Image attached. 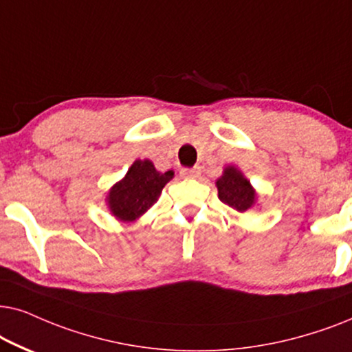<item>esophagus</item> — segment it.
<instances>
[{"instance_id":"obj_1","label":"esophagus","mask_w":352,"mask_h":352,"mask_svg":"<svg viewBox=\"0 0 352 352\" xmlns=\"http://www.w3.org/2000/svg\"><path fill=\"white\" fill-rule=\"evenodd\" d=\"M180 175L184 177V179H198L199 175V168H182L180 170Z\"/></svg>"}]
</instances>
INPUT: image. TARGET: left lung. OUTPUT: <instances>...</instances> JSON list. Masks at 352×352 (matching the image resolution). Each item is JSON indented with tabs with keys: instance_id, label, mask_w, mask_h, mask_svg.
<instances>
[{
	"instance_id": "obj_1",
	"label": "left lung",
	"mask_w": 352,
	"mask_h": 352,
	"mask_svg": "<svg viewBox=\"0 0 352 352\" xmlns=\"http://www.w3.org/2000/svg\"><path fill=\"white\" fill-rule=\"evenodd\" d=\"M215 185H217L219 199L238 212H245L256 204L257 195L254 188L236 167H225L222 177L217 179Z\"/></svg>"
}]
</instances>
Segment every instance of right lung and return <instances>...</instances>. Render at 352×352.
I'll return each mask as SVG.
<instances>
[{"label":"right lung","mask_w":352,"mask_h":352,"mask_svg":"<svg viewBox=\"0 0 352 352\" xmlns=\"http://www.w3.org/2000/svg\"><path fill=\"white\" fill-rule=\"evenodd\" d=\"M173 172H157L148 159H137L120 182L112 186L107 195V206L112 215L122 222H133L159 199Z\"/></svg>","instance_id":"right-lung-1"}]
</instances>
